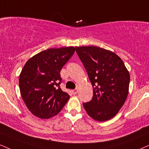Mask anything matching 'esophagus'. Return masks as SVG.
Here are the masks:
<instances>
[{"mask_svg":"<svg viewBox=\"0 0 149 149\" xmlns=\"http://www.w3.org/2000/svg\"><path fill=\"white\" fill-rule=\"evenodd\" d=\"M78 89H73V90L72 91V93H73V95H76L77 93H78Z\"/></svg>","mask_w":149,"mask_h":149,"instance_id":"1","label":"esophagus"}]
</instances>
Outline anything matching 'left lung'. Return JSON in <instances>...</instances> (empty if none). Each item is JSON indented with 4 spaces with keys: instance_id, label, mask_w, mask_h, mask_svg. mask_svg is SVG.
Returning a JSON list of instances; mask_svg holds the SVG:
<instances>
[{
    "instance_id": "8db88e82",
    "label": "left lung",
    "mask_w": 149,
    "mask_h": 149,
    "mask_svg": "<svg viewBox=\"0 0 149 149\" xmlns=\"http://www.w3.org/2000/svg\"><path fill=\"white\" fill-rule=\"evenodd\" d=\"M93 87V97L83 107L98 121L113 118L126 101L130 75L120 57L98 46L76 47Z\"/></svg>"
}]
</instances>
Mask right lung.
Here are the masks:
<instances>
[{"label":"right lung","instance_id":"1","mask_svg":"<svg viewBox=\"0 0 149 149\" xmlns=\"http://www.w3.org/2000/svg\"><path fill=\"white\" fill-rule=\"evenodd\" d=\"M73 46L49 48L29 59L19 76V88L25 104L33 114L49 119L59 113L69 99L60 87V71L73 55Z\"/></svg>","mask_w":149,"mask_h":149}]
</instances>
